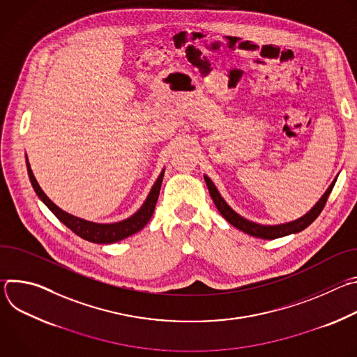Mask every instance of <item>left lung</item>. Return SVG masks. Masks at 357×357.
Listing matches in <instances>:
<instances>
[{
	"label": "left lung",
	"mask_w": 357,
	"mask_h": 357,
	"mask_svg": "<svg viewBox=\"0 0 357 357\" xmlns=\"http://www.w3.org/2000/svg\"><path fill=\"white\" fill-rule=\"evenodd\" d=\"M209 193L215 202V205L218 208V211L220 212V215L234 227H237L238 230L252 236V237H260V238H266V240H273V238H278V237H284L292 233H298L303 229H307L324 211L325 205H326V200L335 186L336 179L331 183V186L328 188V190L325 192V195L321 197V200L317 203V205L307 213L305 216L299 218L298 220H294L291 223H285V225H278V226H263V225H257V223H252L244 218H241L240 215H237L227 203L223 200V197L220 196V193L218 192L216 186L213 185V182L205 176Z\"/></svg>",
	"instance_id": "8db88e82"
}]
</instances>
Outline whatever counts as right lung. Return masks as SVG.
I'll return each instance as SVG.
<instances>
[{
	"mask_svg": "<svg viewBox=\"0 0 357 357\" xmlns=\"http://www.w3.org/2000/svg\"><path fill=\"white\" fill-rule=\"evenodd\" d=\"M26 168H28V175L31 179L32 188L35 189L39 199L50 209V212H52L66 227H69L79 237H82L87 241H91V243H98V244H109V243L120 241V240L139 231L149 222L152 213H154L157 200L160 196V190H161L162 178H164V172H162L160 175V178L157 179L155 185L152 186L141 209L135 215H132L130 219L119 222V223H112V225H98V223H93V222H87V220L75 218V216L63 212L62 209H59L55 203L50 200L43 193V190L39 188L28 161H26Z\"/></svg>",
	"mask_w": 357,
	"mask_h": 357,
	"instance_id": "add662e5",
	"label": "right lung"
}]
</instances>
